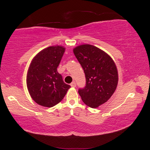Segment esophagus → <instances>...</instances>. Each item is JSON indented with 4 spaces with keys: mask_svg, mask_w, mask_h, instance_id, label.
<instances>
[{
    "mask_svg": "<svg viewBox=\"0 0 150 150\" xmlns=\"http://www.w3.org/2000/svg\"><path fill=\"white\" fill-rule=\"evenodd\" d=\"M70 85L72 87H76V83L75 82V81H73V82H72L71 83Z\"/></svg>",
    "mask_w": 150,
    "mask_h": 150,
    "instance_id": "esophagus-1",
    "label": "esophagus"
}]
</instances>
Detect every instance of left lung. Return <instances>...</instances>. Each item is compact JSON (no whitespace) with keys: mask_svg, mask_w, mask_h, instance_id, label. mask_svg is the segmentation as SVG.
<instances>
[{"mask_svg":"<svg viewBox=\"0 0 150 150\" xmlns=\"http://www.w3.org/2000/svg\"><path fill=\"white\" fill-rule=\"evenodd\" d=\"M73 53L86 78L85 87L79 88L78 93L85 105L97 108L115 93L118 81L116 66L106 53L92 45H79Z\"/></svg>","mask_w":150,"mask_h":150,"instance_id":"8db88e82","label":"left lung"}]
</instances>
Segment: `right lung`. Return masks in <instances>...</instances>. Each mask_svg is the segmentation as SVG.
I'll list each match as a JSON object with an SVG mask.
<instances>
[{
    "label": "right lung",
    "mask_w": 150,
    "mask_h": 150,
    "mask_svg": "<svg viewBox=\"0 0 150 150\" xmlns=\"http://www.w3.org/2000/svg\"><path fill=\"white\" fill-rule=\"evenodd\" d=\"M65 48L50 46L32 59L26 76L28 90L32 99L45 107H52L62 100L71 86L66 84L57 68Z\"/></svg>",
    "instance_id": "right-lung-1"
}]
</instances>
